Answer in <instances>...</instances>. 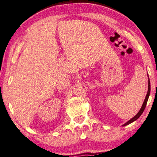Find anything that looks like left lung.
Returning <instances> with one entry per match:
<instances>
[{"label": "left lung", "instance_id": "left-lung-1", "mask_svg": "<svg viewBox=\"0 0 157 157\" xmlns=\"http://www.w3.org/2000/svg\"><path fill=\"white\" fill-rule=\"evenodd\" d=\"M150 91H151V86H150V81H149V79H148V92H147V94H146V98H145V99H144V103H143V105H142V107H141V109H140L139 110V112H138V114L137 115H136V116H134V117H133V118L132 119H131L129 121H128L127 123H125L124 124V125H123V126H125V125H128V124H130V123H133V121H136V120H137L138 117H140V116L141 115V114L143 113V112L144 111V109H145V107H146V104H147V101H148V97H149V94H150Z\"/></svg>", "mask_w": 157, "mask_h": 157}]
</instances>
